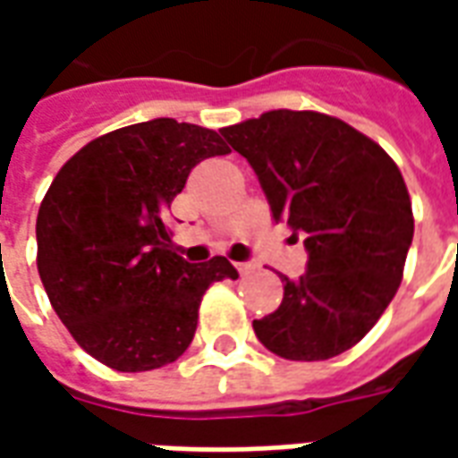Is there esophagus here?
<instances>
[{
    "label": "esophagus",
    "mask_w": 458,
    "mask_h": 458,
    "mask_svg": "<svg viewBox=\"0 0 458 458\" xmlns=\"http://www.w3.org/2000/svg\"><path fill=\"white\" fill-rule=\"evenodd\" d=\"M235 269H238L240 275H248V272L255 269V265H252V262H235Z\"/></svg>",
    "instance_id": "34e87169"
}]
</instances>
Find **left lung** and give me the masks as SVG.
<instances>
[{"mask_svg":"<svg viewBox=\"0 0 458 458\" xmlns=\"http://www.w3.org/2000/svg\"><path fill=\"white\" fill-rule=\"evenodd\" d=\"M220 134L309 255L301 277L282 275L277 311L252 321L259 344L287 360L344 353L403 282L414 218L397 164L344 120L309 110H269Z\"/></svg>","mask_w":458,"mask_h":458,"instance_id":"left-lung-1","label":"left lung"}]
</instances>
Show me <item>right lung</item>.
<instances>
[{
	"mask_svg": "<svg viewBox=\"0 0 458 458\" xmlns=\"http://www.w3.org/2000/svg\"><path fill=\"white\" fill-rule=\"evenodd\" d=\"M228 151L218 131L157 117L98 137L55 174L36 218V265L58 318L100 363L120 373L174 363L206 289L238 279L225 258L186 262L166 228L191 169Z\"/></svg>",
	"mask_w": 458,
	"mask_h": 458,
	"instance_id": "add662e5",
	"label": "right lung"
}]
</instances>
